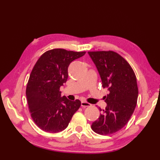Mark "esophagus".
Segmentation results:
<instances>
[{
	"label": "esophagus",
	"instance_id": "34e87169",
	"mask_svg": "<svg viewBox=\"0 0 160 160\" xmlns=\"http://www.w3.org/2000/svg\"><path fill=\"white\" fill-rule=\"evenodd\" d=\"M91 104L90 103L85 102V101H82L81 102V107H90Z\"/></svg>",
	"mask_w": 160,
	"mask_h": 160
}]
</instances>
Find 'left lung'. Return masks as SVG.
Segmentation results:
<instances>
[{"instance_id": "8db88e82", "label": "left lung", "mask_w": 160, "mask_h": 160, "mask_svg": "<svg viewBox=\"0 0 160 160\" xmlns=\"http://www.w3.org/2000/svg\"><path fill=\"white\" fill-rule=\"evenodd\" d=\"M88 53L98 70L102 87L108 90L104 96L107 107L92 124V129L100 135L113 134L126 125L136 107L138 96L136 77L130 64L114 51Z\"/></svg>"}]
</instances>
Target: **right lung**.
<instances>
[{
	"instance_id": "obj_1",
	"label": "right lung",
	"mask_w": 160,
	"mask_h": 160,
	"mask_svg": "<svg viewBox=\"0 0 160 160\" xmlns=\"http://www.w3.org/2000/svg\"><path fill=\"white\" fill-rule=\"evenodd\" d=\"M85 53L54 48L43 53L34 65L26 96L32 118L43 131L53 133L63 131L80 108V100L61 97L60 88L67 81L70 63Z\"/></svg>"
}]
</instances>
